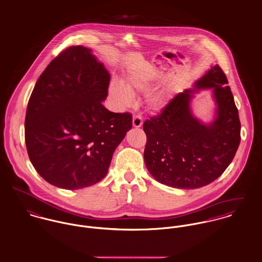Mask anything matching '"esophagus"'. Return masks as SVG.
<instances>
[{
  "label": "esophagus",
  "mask_w": 262,
  "mask_h": 262,
  "mask_svg": "<svg viewBox=\"0 0 262 262\" xmlns=\"http://www.w3.org/2000/svg\"><path fill=\"white\" fill-rule=\"evenodd\" d=\"M132 124H133V127H135V128L141 127L142 124H143L142 118L140 116H134L133 120H132Z\"/></svg>",
  "instance_id": "obj_1"
}]
</instances>
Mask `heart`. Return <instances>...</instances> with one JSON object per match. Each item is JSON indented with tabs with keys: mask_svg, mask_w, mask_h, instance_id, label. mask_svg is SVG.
Instances as JSON below:
<instances>
[{
	"mask_svg": "<svg viewBox=\"0 0 262 262\" xmlns=\"http://www.w3.org/2000/svg\"><path fill=\"white\" fill-rule=\"evenodd\" d=\"M126 84L121 81L113 80L109 85V97L112 100L115 106L119 109L128 107L135 94H144L151 89V80L147 76L143 75H129L126 80ZM170 100V92L167 89L160 90L159 92L150 96L148 100L150 109L154 112L162 111Z\"/></svg>",
	"mask_w": 262,
	"mask_h": 262,
	"instance_id": "b5f03b06",
	"label": "heart"
}]
</instances>
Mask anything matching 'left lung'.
I'll use <instances>...</instances> for the list:
<instances>
[{
  "mask_svg": "<svg viewBox=\"0 0 262 262\" xmlns=\"http://www.w3.org/2000/svg\"><path fill=\"white\" fill-rule=\"evenodd\" d=\"M213 89L216 117L206 125L190 110L192 94ZM238 109L228 79L216 64L193 89L177 95L157 116L143 124L147 141L144 161L150 174L168 187L192 189L217 180L232 162L240 144Z\"/></svg>",
  "mask_w": 262,
  "mask_h": 262,
  "instance_id": "left-lung-1",
  "label": "left lung"
}]
</instances>
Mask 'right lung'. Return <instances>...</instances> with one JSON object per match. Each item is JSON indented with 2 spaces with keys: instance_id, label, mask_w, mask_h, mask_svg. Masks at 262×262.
Segmentation results:
<instances>
[{
  "instance_id": "add662e5",
  "label": "right lung",
  "mask_w": 262,
  "mask_h": 262,
  "mask_svg": "<svg viewBox=\"0 0 262 262\" xmlns=\"http://www.w3.org/2000/svg\"><path fill=\"white\" fill-rule=\"evenodd\" d=\"M110 74L90 48L71 46L39 76L25 118V143L38 173L64 189L90 187L107 173L132 115L113 113Z\"/></svg>"
}]
</instances>
